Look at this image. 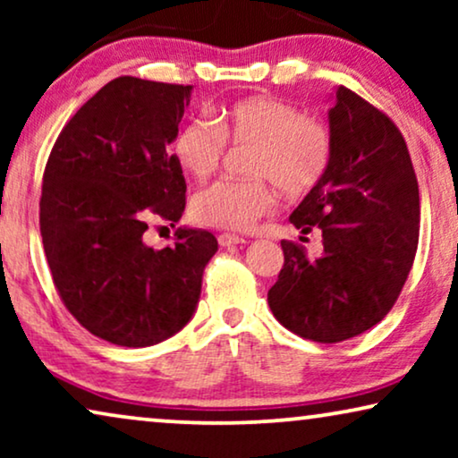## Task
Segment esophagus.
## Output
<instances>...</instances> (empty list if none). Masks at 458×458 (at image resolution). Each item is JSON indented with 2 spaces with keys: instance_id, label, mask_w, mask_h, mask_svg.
I'll list each match as a JSON object with an SVG mask.
<instances>
[{
  "instance_id": "1",
  "label": "esophagus",
  "mask_w": 458,
  "mask_h": 458,
  "mask_svg": "<svg viewBox=\"0 0 458 458\" xmlns=\"http://www.w3.org/2000/svg\"><path fill=\"white\" fill-rule=\"evenodd\" d=\"M218 243H221L223 248H229V246H240V243H246L242 235H235V233H221L216 237Z\"/></svg>"
}]
</instances>
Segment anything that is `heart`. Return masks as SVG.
I'll return each instance as SVG.
<instances>
[{
  "label": "heart",
  "instance_id": "1",
  "mask_svg": "<svg viewBox=\"0 0 458 458\" xmlns=\"http://www.w3.org/2000/svg\"><path fill=\"white\" fill-rule=\"evenodd\" d=\"M181 124L173 140V158L191 179L204 181L221 166L227 141L252 148L246 181H216L191 198V216L199 225L243 231L275 208L273 185L287 198H302L325 179L334 140L327 124L304 116L277 98H248L210 108Z\"/></svg>",
  "mask_w": 458,
  "mask_h": 458
}]
</instances>
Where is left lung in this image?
Here are the masks:
<instances>
[{"mask_svg": "<svg viewBox=\"0 0 458 458\" xmlns=\"http://www.w3.org/2000/svg\"><path fill=\"white\" fill-rule=\"evenodd\" d=\"M334 158L325 179L290 221L318 227L323 254L281 242L284 268L268 306L304 340L335 344L360 335L396 302L419 243V185L409 148L392 118L348 87L329 110Z\"/></svg>", "mask_w": 458, "mask_h": 458, "instance_id": "obj_1", "label": "left lung"}]
</instances>
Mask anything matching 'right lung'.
I'll use <instances>...</instances> for the list:
<instances>
[{"label": "right lung", "instance_id": "obj_1", "mask_svg": "<svg viewBox=\"0 0 458 458\" xmlns=\"http://www.w3.org/2000/svg\"><path fill=\"white\" fill-rule=\"evenodd\" d=\"M191 85L118 77L64 124L43 173L39 225L55 290L93 335L154 346L190 321L210 231L177 229L173 248L143 243L148 223L174 227L185 177L173 143Z\"/></svg>", "mask_w": 458, "mask_h": 458}]
</instances>
